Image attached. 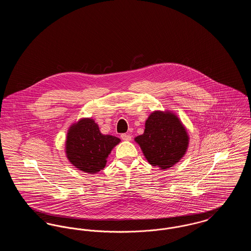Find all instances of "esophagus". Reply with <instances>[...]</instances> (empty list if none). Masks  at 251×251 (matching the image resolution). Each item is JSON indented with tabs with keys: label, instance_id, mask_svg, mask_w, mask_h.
<instances>
[{
	"label": "esophagus",
	"instance_id": "34e87169",
	"mask_svg": "<svg viewBox=\"0 0 251 251\" xmlns=\"http://www.w3.org/2000/svg\"><path fill=\"white\" fill-rule=\"evenodd\" d=\"M120 137H121L122 140H125V141H130V140H131V134H129V133H122L120 135Z\"/></svg>",
	"mask_w": 251,
	"mask_h": 251
}]
</instances>
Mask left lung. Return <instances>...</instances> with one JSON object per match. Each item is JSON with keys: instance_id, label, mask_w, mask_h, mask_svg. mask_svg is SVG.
Returning <instances> with one entry per match:
<instances>
[{"instance_id": "left-lung-1", "label": "left lung", "mask_w": 251, "mask_h": 251, "mask_svg": "<svg viewBox=\"0 0 251 251\" xmlns=\"http://www.w3.org/2000/svg\"><path fill=\"white\" fill-rule=\"evenodd\" d=\"M188 139L177 116L170 112L155 111L146 121L143 134L134 140L151 166L167 169L185 154Z\"/></svg>"}]
</instances>
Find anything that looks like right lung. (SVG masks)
<instances>
[{
    "label": "right lung",
    "mask_w": 251,
    "mask_h": 251,
    "mask_svg": "<svg viewBox=\"0 0 251 251\" xmlns=\"http://www.w3.org/2000/svg\"><path fill=\"white\" fill-rule=\"evenodd\" d=\"M120 142L116 136L102 134L94 120L84 119L70 128L66 153L74 167L86 173H97L104 168L109 153Z\"/></svg>",
    "instance_id": "obj_1"
}]
</instances>
